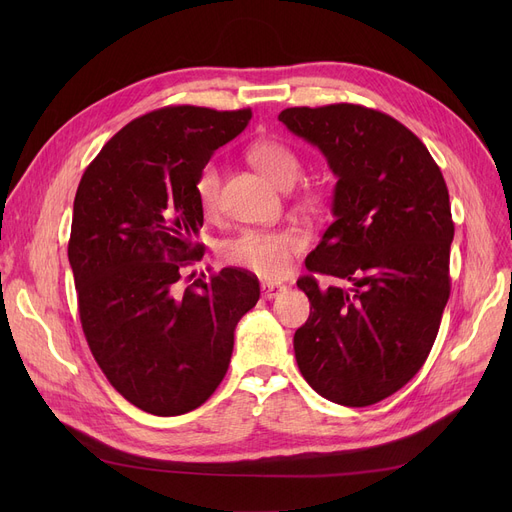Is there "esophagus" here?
I'll return each instance as SVG.
<instances>
[{
	"mask_svg": "<svg viewBox=\"0 0 512 512\" xmlns=\"http://www.w3.org/2000/svg\"><path fill=\"white\" fill-rule=\"evenodd\" d=\"M282 292H286L284 284H276V282H263L261 284V294H263V299H267V301L280 297Z\"/></svg>",
	"mask_w": 512,
	"mask_h": 512,
	"instance_id": "34e87169",
	"label": "esophagus"
}]
</instances>
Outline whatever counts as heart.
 I'll use <instances>...</instances> for the list:
<instances>
[{
  "label": "heart",
  "mask_w": 512,
  "mask_h": 512,
  "mask_svg": "<svg viewBox=\"0 0 512 512\" xmlns=\"http://www.w3.org/2000/svg\"><path fill=\"white\" fill-rule=\"evenodd\" d=\"M249 159L280 188H290L301 176V161L284 143L261 139L249 147ZM220 186L222 172L215 161L205 164L195 180V193L201 211L211 218L220 209ZM307 209L319 205L315 193H307L303 199ZM307 247L303 234L290 228L259 230L249 228L226 240L222 245V257L242 270H249L267 280H280L288 274L292 259L301 255Z\"/></svg>",
  "instance_id": "obj_1"
}]
</instances>
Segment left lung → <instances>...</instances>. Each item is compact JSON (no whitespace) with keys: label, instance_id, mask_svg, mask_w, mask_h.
<instances>
[{"label":"left lung","instance_id":"left-lung-1","mask_svg":"<svg viewBox=\"0 0 512 512\" xmlns=\"http://www.w3.org/2000/svg\"><path fill=\"white\" fill-rule=\"evenodd\" d=\"M278 120L338 178L334 222L297 282L313 311L294 355L317 394L369 407L413 378L438 336L450 297L448 188L427 147L388 114L332 103L288 107ZM313 273L339 284L321 287Z\"/></svg>","mask_w":512,"mask_h":512}]
</instances>
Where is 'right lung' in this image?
Instances as JSON below:
<instances>
[{"label":"right lung","mask_w":512,"mask_h":512,"mask_svg":"<svg viewBox=\"0 0 512 512\" xmlns=\"http://www.w3.org/2000/svg\"><path fill=\"white\" fill-rule=\"evenodd\" d=\"M251 116L161 107L116 132L80 178L68 242L80 324L105 378L145 413L201 407L259 301V280L240 267L178 284L205 251L195 180Z\"/></svg>","instance_id":"1"}]
</instances>
